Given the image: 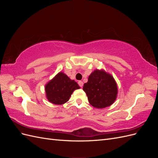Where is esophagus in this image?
Listing matches in <instances>:
<instances>
[{
	"mask_svg": "<svg viewBox=\"0 0 158 158\" xmlns=\"http://www.w3.org/2000/svg\"><path fill=\"white\" fill-rule=\"evenodd\" d=\"M78 85H80L81 88H82L83 85H84V83H83L82 81H78Z\"/></svg>",
	"mask_w": 158,
	"mask_h": 158,
	"instance_id": "1",
	"label": "esophagus"
}]
</instances>
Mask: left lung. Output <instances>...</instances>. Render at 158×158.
Masks as SVG:
<instances>
[{"mask_svg":"<svg viewBox=\"0 0 158 158\" xmlns=\"http://www.w3.org/2000/svg\"><path fill=\"white\" fill-rule=\"evenodd\" d=\"M83 90L87 95L89 103L98 109L109 107L115 101L118 88L113 76L103 69H96L88 77Z\"/></svg>","mask_w":158,"mask_h":158,"instance_id":"left-lung-1","label":"left lung"}]
</instances>
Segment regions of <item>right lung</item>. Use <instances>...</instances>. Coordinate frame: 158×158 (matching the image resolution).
Here are the masks:
<instances>
[{
  "mask_svg": "<svg viewBox=\"0 0 158 158\" xmlns=\"http://www.w3.org/2000/svg\"><path fill=\"white\" fill-rule=\"evenodd\" d=\"M79 88L77 82L63 72H59L45 85L47 100L55 105L67 102L74 91Z\"/></svg>",
  "mask_w": 158,
  "mask_h": 158,
  "instance_id": "obj_1",
  "label": "right lung"
}]
</instances>
